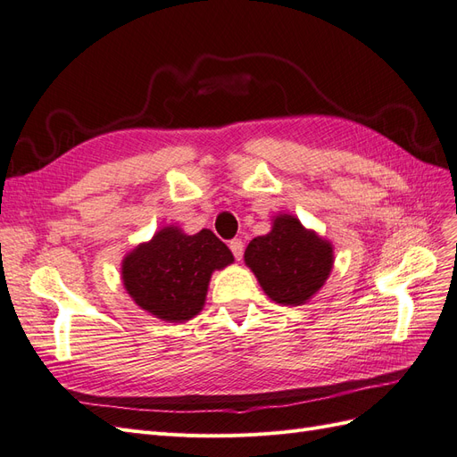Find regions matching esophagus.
Wrapping results in <instances>:
<instances>
[{"mask_svg": "<svg viewBox=\"0 0 457 457\" xmlns=\"http://www.w3.org/2000/svg\"><path fill=\"white\" fill-rule=\"evenodd\" d=\"M229 249H231L233 256H236L237 261H241L243 251H245V243L241 239H233V241H229Z\"/></svg>", "mask_w": 457, "mask_h": 457, "instance_id": "34e87169", "label": "esophagus"}]
</instances>
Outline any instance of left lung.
Here are the masks:
<instances>
[{
    "instance_id": "1",
    "label": "left lung",
    "mask_w": 457,
    "mask_h": 457,
    "mask_svg": "<svg viewBox=\"0 0 457 457\" xmlns=\"http://www.w3.org/2000/svg\"><path fill=\"white\" fill-rule=\"evenodd\" d=\"M245 264L264 294L279 305L297 307L326 284L334 268V245L307 229L294 214H278L266 236L245 249Z\"/></svg>"
}]
</instances>
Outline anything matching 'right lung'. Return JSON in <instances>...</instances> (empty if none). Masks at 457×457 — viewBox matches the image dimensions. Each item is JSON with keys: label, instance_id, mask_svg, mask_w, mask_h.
I'll use <instances>...</instances> for the list:
<instances>
[{"label": "right lung", "instance_id": "right-lung-1", "mask_svg": "<svg viewBox=\"0 0 457 457\" xmlns=\"http://www.w3.org/2000/svg\"><path fill=\"white\" fill-rule=\"evenodd\" d=\"M231 262V251L210 229L189 236L166 226L123 256L121 279L129 297L152 317L187 322L203 311L212 272Z\"/></svg>", "mask_w": 457, "mask_h": 457}]
</instances>
